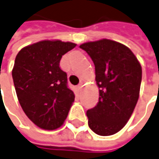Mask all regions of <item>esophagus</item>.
<instances>
[{"label": "esophagus", "mask_w": 159, "mask_h": 159, "mask_svg": "<svg viewBox=\"0 0 159 159\" xmlns=\"http://www.w3.org/2000/svg\"><path fill=\"white\" fill-rule=\"evenodd\" d=\"M83 86H84V85H83V84H78V85H77V87H76L77 90H78V91H81V90H82V89H83Z\"/></svg>", "instance_id": "obj_1"}]
</instances>
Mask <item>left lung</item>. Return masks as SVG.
I'll return each instance as SVG.
<instances>
[{
    "label": "left lung",
    "mask_w": 159,
    "mask_h": 159,
    "mask_svg": "<svg viewBox=\"0 0 159 159\" xmlns=\"http://www.w3.org/2000/svg\"><path fill=\"white\" fill-rule=\"evenodd\" d=\"M92 59L99 100L87 111L88 124L100 136H111L124 128L138 102L142 68L126 46L108 39L80 45Z\"/></svg>",
    "instance_id": "8db88e82"
}]
</instances>
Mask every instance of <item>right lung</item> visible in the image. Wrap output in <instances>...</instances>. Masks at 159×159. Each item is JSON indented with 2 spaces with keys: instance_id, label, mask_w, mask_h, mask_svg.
<instances>
[{
  "instance_id": "right-lung-1",
  "label": "right lung",
  "mask_w": 159,
  "mask_h": 159,
  "mask_svg": "<svg viewBox=\"0 0 159 159\" xmlns=\"http://www.w3.org/2000/svg\"><path fill=\"white\" fill-rule=\"evenodd\" d=\"M75 46L69 42L42 41L16 56L12 76L17 98L27 116L42 129L59 128L75 100L60 61Z\"/></svg>"
}]
</instances>
